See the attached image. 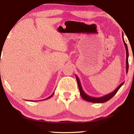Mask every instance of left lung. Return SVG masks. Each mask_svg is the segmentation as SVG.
Returning a JSON list of instances; mask_svg holds the SVG:
<instances>
[{
  "label": "left lung",
  "instance_id": "1",
  "mask_svg": "<svg viewBox=\"0 0 134 134\" xmlns=\"http://www.w3.org/2000/svg\"><path fill=\"white\" fill-rule=\"evenodd\" d=\"M122 41H123L124 46H125L126 48V73H127L128 71V68H129V63H128V57H129V52H128V49H127V46L126 44V43H125L124 40V36H123V33H122ZM76 78L77 80V82L78 83V86H79V91H80V95H81V97L83 98V99L85 100H87L88 102H93V103H103V102H105L108 101V100L110 99L111 98H113V96L116 94L117 93V91L119 90V89L121 87V86L123 85L124 82L120 84V85L118 86V87L116 88V89L114 91H112V92L109 93V94L104 95L103 96L101 97H99V98H95V97H92L88 95L87 93H85V91L83 90L82 88V85L81 83H80V82L79 80V79L78 78V77L77 76V75H76Z\"/></svg>",
  "mask_w": 134,
  "mask_h": 134
}]
</instances>
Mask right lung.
<instances>
[{
  "instance_id": "right-lung-1",
  "label": "right lung",
  "mask_w": 134,
  "mask_h": 134,
  "mask_svg": "<svg viewBox=\"0 0 134 134\" xmlns=\"http://www.w3.org/2000/svg\"><path fill=\"white\" fill-rule=\"evenodd\" d=\"M54 94V93H53V94H52V95H51V96H49V97H48V98H46V99H44V100L48 99H49V98H51V97H52V96H53V94Z\"/></svg>"
}]
</instances>
